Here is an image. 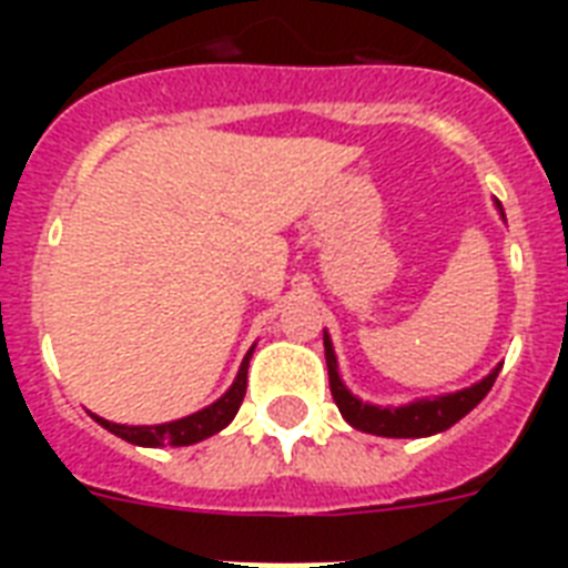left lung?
<instances>
[{"instance_id": "obj_1", "label": "left lung", "mask_w": 568, "mask_h": 568, "mask_svg": "<svg viewBox=\"0 0 568 568\" xmlns=\"http://www.w3.org/2000/svg\"><path fill=\"white\" fill-rule=\"evenodd\" d=\"M498 205V214L504 217L501 203ZM507 223V217H504ZM324 356H327V372H329V392H333V400H336L338 413L351 427L363 433H372V436H386V439H424V436H436V433L448 430L459 418H466L471 409H475L493 388L495 377L501 372L498 363L493 372L486 374L484 379H477L471 386L457 388V392H445V395L433 397H415L409 404L400 406H379L368 404L363 397H356L351 388L345 386V379L338 374V359L336 351H333V338L324 329Z\"/></svg>"}]
</instances>
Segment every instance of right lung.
Masks as SVG:
<instances>
[{
    "instance_id": "1",
    "label": "right lung",
    "mask_w": 568,
    "mask_h": 568,
    "mask_svg": "<svg viewBox=\"0 0 568 568\" xmlns=\"http://www.w3.org/2000/svg\"><path fill=\"white\" fill-rule=\"evenodd\" d=\"M256 347V345H253ZM253 347L247 351V356L241 359V368L232 379V386L223 392L214 404L196 409V413L185 415V418H176V422L164 424H118L109 422V418H100L93 415L97 424H102L105 430L120 436V439L132 442V445H141V448H164V445H173V448H182V445H196V442L209 439L214 433H221L226 424L235 418L241 400H244V392H247V365L250 356H253Z\"/></svg>"
}]
</instances>
